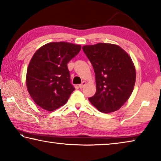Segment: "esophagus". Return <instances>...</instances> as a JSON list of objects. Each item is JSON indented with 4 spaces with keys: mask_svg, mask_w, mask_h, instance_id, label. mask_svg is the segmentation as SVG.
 <instances>
[{
    "mask_svg": "<svg viewBox=\"0 0 161 161\" xmlns=\"http://www.w3.org/2000/svg\"><path fill=\"white\" fill-rule=\"evenodd\" d=\"M85 84H86V81H82V82H81V84H80V85H79V87H80V89H82L83 87L85 86Z\"/></svg>",
    "mask_w": 161,
    "mask_h": 161,
    "instance_id": "34e87169",
    "label": "esophagus"
}]
</instances>
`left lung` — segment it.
Here are the masks:
<instances>
[{"mask_svg": "<svg viewBox=\"0 0 161 161\" xmlns=\"http://www.w3.org/2000/svg\"><path fill=\"white\" fill-rule=\"evenodd\" d=\"M94 68L96 93L89 102L103 113L119 110L132 94L136 69L130 57L119 45L97 43L82 47Z\"/></svg>", "mask_w": 161, "mask_h": 161, "instance_id": "8db88e82", "label": "left lung"}]
</instances>
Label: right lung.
<instances>
[{
    "instance_id": "1",
    "label": "right lung",
    "mask_w": 161,
    "mask_h": 161,
    "mask_svg": "<svg viewBox=\"0 0 161 161\" xmlns=\"http://www.w3.org/2000/svg\"><path fill=\"white\" fill-rule=\"evenodd\" d=\"M81 50L79 45L54 42L42 46L30 62L26 85L35 103L53 111L67 103L75 87L70 83L67 63Z\"/></svg>"
}]
</instances>
